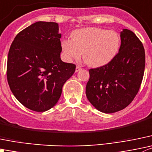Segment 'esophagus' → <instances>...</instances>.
Returning a JSON list of instances; mask_svg holds the SVG:
<instances>
[{
	"instance_id": "obj_1",
	"label": "esophagus",
	"mask_w": 152,
	"mask_h": 152,
	"mask_svg": "<svg viewBox=\"0 0 152 152\" xmlns=\"http://www.w3.org/2000/svg\"><path fill=\"white\" fill-rule=\"evenodd\" d=\"M82 70V67H79V66H77V67H76V73H77V72H79V70Z\"/></svg>"
}]
</instances>
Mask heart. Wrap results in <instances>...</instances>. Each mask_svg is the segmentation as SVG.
Here are the masks:
<instances>
[{"mask_svg":"<svg viewBox=\"0 0 152 152\" xmlns=\"http://www.w3.org/2000/svg\"><path fill=\"white\" fill-rule=\"evenodd\" d=\"M61 47L67 61L79 59L83 52L85 62L98 67L108 64L117 56L120 37L114 31L98 27L82 28L73 31L71 39L63 40Z\"/></svg>","mask_w":152,"mask_h":152,"instance_id":"heart-1","label":"heart"}]
</instances>
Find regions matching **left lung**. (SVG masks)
Listing matches in <instances>:
<instances>
[{"label":"left lung","mask_w":152,"mask_h":152,"mask_svg":"<svg viewBox=\"0 0 152 152\" xmlns=\"http://www.w3.org/2000/svg\"><path fill=\"white\" fill-rule=\"evenodd\" d=\"M118 53L108 64L90 69L86 96L99 111L111 113L127 107L142 83L145 55L142 42L132 31L120 32Z\"/></svg>","instance_id":"left-lung-1"}]
</instances>
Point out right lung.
<instances>
[{
  "instance_id": "1",
  "label": "right lung",
  "mask_w": 152,
  "mask_h": 152,
  "mask_svg": "<svg viewBox=\"0 0 152 152\" xmlns=\"http://www.w3.org/2000/svg\"><path fill=\"white\" fill-rule=\"evenodd\" d=\"M61 37L58 23L38 21L20 31L10 46L7 70L10 90L34 111L52 108L76 70L74 64L60 58Z\"/></svg>"
}]
</instances>
